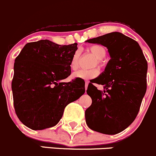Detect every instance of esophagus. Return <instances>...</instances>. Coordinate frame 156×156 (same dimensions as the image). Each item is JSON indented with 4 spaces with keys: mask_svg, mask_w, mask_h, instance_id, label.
<instances>
[{
    "mask_svg": "<svg viewBox=\"0 0 156 156\" xmlns=\"http://www.w3.org/2000/svg\"><path fill=\"white\" fill-rule=\"evenodd\" d=\"M89 81H86V83H85V89H86H86H87V87H88V85H89Z\"/></svg>",
    "mask_w": 156,
    "mask_h": 156,
    "instance_id": "1",
    "label": "esophagus"
}]
</instances>
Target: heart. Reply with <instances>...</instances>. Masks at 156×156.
<instances>
[{
  "label": "heart",
  "mask_w": 156,
  "mask_h": 156,
  "mask_svg": "<svg viewBox=\"0 0 156 156\" xmlns=\"http://www.w3.org/2000/svg\"><path fill=\"white\" fill-rule=\"evenodd\" d=\"M89 50L98 59V65H101V60L107 55V51H106L105 48L103 47L102 46H100V45H94V46H91V47H89ZM79 58H80V52L76 51L73 55L70 62V67L73 70H76L78 69ZM98 74L99 70L97 68L90 69V70H80L77 72H75L73 73V77L86 80L95 78Z\"/></svg>",
  "instance_id": "b5f03b06"
}]
</instances>
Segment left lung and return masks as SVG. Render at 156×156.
I'll list each match as a JSON object with an SVG mask.
<instances>
[{
	"mask_svg": "<svg viewBox=\"0 0 156 156\" xmlns=\"http://www.w3.org/2000/svg\"><path fill=\"white\" fill-rule=\"evenodd\" d=\"M86 42L107 47L110 56L105 70L88 86L91 105L86 110V124L93 131L115 134L134 122L147 91V62L137 41L112 32ZM94 83L104 86L98 90Z\"/></svg>",
	"mask_w": 156,
	"mask_h": 156,
	"instance_id": "1",
	"label": "left lung"
}]
</instances>
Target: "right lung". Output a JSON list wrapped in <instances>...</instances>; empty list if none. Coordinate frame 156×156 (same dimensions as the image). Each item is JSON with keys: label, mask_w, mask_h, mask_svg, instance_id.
Segmentation results:
<instances>
[{"label": "right lung", "mask_w": 156, "mask_h": 156, "mask_svg": "<svg viewBox=\"0 0 156 156\" xmlns=\"http://www.w3.org/2000/svg\"><path fill=\"white\" fill-rule=\"evenodd\" d=\"M77 43L58 45L49 40L25 44L15 59L12 91L16 113L32 130L58 123L67 104L85 93V82L70 76V62Z\"/></svg>", "instance_id": "obj_1"}]
</instances>
